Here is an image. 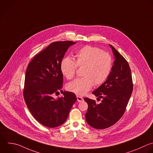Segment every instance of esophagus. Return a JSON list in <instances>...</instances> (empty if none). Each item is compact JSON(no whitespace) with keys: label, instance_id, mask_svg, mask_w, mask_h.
<instances>
[{"label":"esophagus","instance_id":"obj_1","mask_svg":"<svg viewBox=\"0 0 153 153\" xmlns=\"http://www.w3.org/2000/svg\"><path fill=\"white\" fill-rule=\"evenodd\" d=\"M77 101H79V102H81V101H82L83 100V98L80 97V96H77Z\"/></svg>","mask_w":153,"mask_h":153}]
</instances>
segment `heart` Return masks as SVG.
<instances>
[{
  "mask_svg": "<svg viewBox=\"0 0 153 153\" xmlns=\"http://www.w3.org/2000/svg\"><path fill=\"white\" fill-rule=\"evenodd\" d=\"M74 58V61L68 57L64 58L61 63V70L70 80L74 77L77 67H83V77L75 79L67 86L68 90L77 95L85 94L93 85L103 84L111 73L112 64L111 55L97 47L85 46L77 51Z\"/></svg>",
  "mask_w": 153,
  "mask_h": 153,
  "instance_id": "b5f03b06",
  "label": "heart"
}]
</instances>
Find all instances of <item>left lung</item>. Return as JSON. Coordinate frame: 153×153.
<instances>
[{"label":"left lung","mask_w":153,"mask_h":153,"mask_svg":"<svg viewBox=\"0 0 153 153\" xmlns=\"http://www.w3.org/2000/svg\"><path fill=\"white\" fill-rule=\"evenodd\" d=\"M115 61L106 80L92 92L97 99L85 98L88 108L85 114L87 123L97 129H104L115 124L123 115L133 91L131 70L125 58L111 45Z\"/></svg>","instance_id":"obj_1"}]
</instances>
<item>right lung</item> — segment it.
I'll list each match as a JSON object with an SVG mask.
<instances>
[{
  "label": "right lung",
  "instance_id": "add662e5",
  "mask_svg": "<svg viewBox=\"0 0 153 153\" xmlns=\"http://www.w3.org/2000/svg\"><path fill=\"white\" fill-rule=\"evenodd\" d=\"M76 42L51 43L35 56L29 64L25 75L24 99L33 117L43 126L53 128L64 124L77 100L76 95L61 90L63 74L61 63L68 48ZM64 96L55 99L54 93Z\"/></svg>",
  "mask_w": 153,
  "mask_h": 153
}]
</instances>
